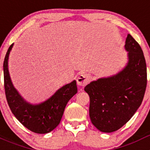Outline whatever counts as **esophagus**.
<instances>
[{"label": "esophagus", "instance_id": "34e87169", "mask_svg": "<svg viewBox=\"0 0 150 150\" xmlns=\"http://www.w3.org/2000/svg\"><path fill=\"white\" fill-rule=\"evenodd\" d=\"M90 77L88 74H80L76 76V83L80 86H85L87 83H89Z\"/></svg>", "mask_w": 150, "mask_h": 150}]
</instances>
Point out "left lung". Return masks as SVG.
<instances>
[{"label": "left lung", "mask_w": 150, "mask_h": 150, "mask_svg": "<svg viewBox=\"0 0 150 150\" xmlns=\"http://www.w3.org/2000/svg\"><path fill=\"white\" fill-rule=\"evenodd\" d=\"M125 50L126 64L116 74L91 81L85 87L90 98L89 116L99 131L111 133L126 124L139 108L146 87L144 52L129 34Z\"/></svg>", "instance_id": "8db88e82"}]
</instances>
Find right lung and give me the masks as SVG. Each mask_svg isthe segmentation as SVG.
Wrapping results in <instances>:
<instances>
[{"label": "right lung", "mask_w": 150, "mask_h": 150, "mask_svg": "<svg viewBox=\"0 0 150 150\" xmlns=\"http://www.w3.org/2000/svg\"><path fill=\"white\" fill-rule=\"evenodd\" d=\"M13 43L9 47L4 62V88L7 103L13 115L24 126L38 134H47L60 123L67 102L77 93L74 79L57 90L53 95L39 104H31L20 95L10 78L8 62Z\"/></svg>", "instance_id": "add662e5"}]
</instances>
